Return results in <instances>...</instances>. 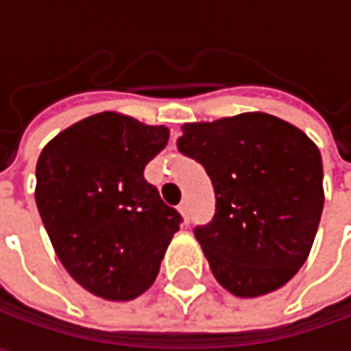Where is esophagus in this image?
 Masks as SVG:
<instances>
[{"label": "esophagus", "mask_w": 351, "mask_h": 351, "mask_svg": "<svg viewBox=\"0 0 351 351\" xmlns=\"http://www.w3.org/2000/svg\"><path fill=\"white\" fill-rule=\"evenodd\" d=\"M178 209H180V213L183 215V219H185V221H189V203H187V201H182Z\"/></svg>", "instance_id": "34e87169"}]
</instances>
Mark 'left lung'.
<instances>
[{"mask_svg":"<svg viewBox=\"0 0 351 351\" xmlns=\"http://www.w3.org/2000/svg\"><path fill=\"white\" fill-rule=\"evenodd\" d=\"M178 150L209 173L217 210L195 238L224 289L250 299L306 262L324 207L322 158L303 130L267 113L185 123Z\"/></svg>","mask_w":351,"mask_h":351,"instance_id":"left-lung-1","label":"left lung"}]
</instances>
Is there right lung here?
Instances as JSON below:
<instances>
[{"mask_svg": "<svg viewBox=\"0 0 351 351\" xmlns=\"http://www.w3.org/2000/svg\"><path fill=\"white\" fill-rule=\"evenodd\" d=\"M169 130L105 111L43 148L34 199L66 271L107 301H130L154 283L182 215L168 207L146 164Z\"/></svg>", "mask_w": 351, "mask_h": 351, "instance_id": "right-lung-1", "label": "right lung"}]
</instances>
